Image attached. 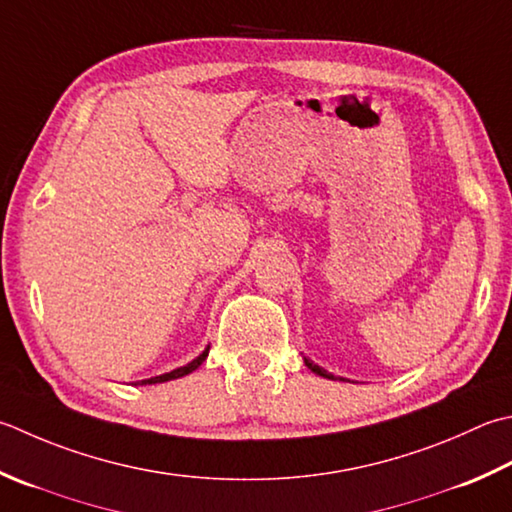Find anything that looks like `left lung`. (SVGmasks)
<instances>
[{
    "label": "left lung",
    "instance_id": "left-lung-1",
    "mask_svg": "<svg viewBox=\"0 0 512 512\" xmlns=\"http://www.w3.org/2000/svg\"><path fill=\"white\" fill-rule=\"evenodd\" d=\"M304 364L310 368V370H313V373L315 375H319V377H326V379H337L333 373H328V370H324V368H319L317 364H313V362H310V359L308 357H304ZM339 379H342V377H339ZM342 382H344V379H342Z\"/></svg>",
    "mask_w": 512,
    "mask_h": 512
}]
</instances>
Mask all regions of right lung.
I'll list each match as a JSON object with an SVG mask.
<instances>
[{"label": "right lung", "instance_id": "right-lung-1", "mask_svg": "<svg viewBox=\"0 0 512 512\" xmlns=\"http://www.w3.org/2000/svg\"><path fill=\"white\" fill-rule=\"evenodd\" d=\"M208 350H210V346L204 350L202 355L195 357L190 364L179 366V368L170 370V373H164V375H157V377H150V379H142V384H162V382H170V379H177V377H184V375H188V373H193L195 368H199V366L204 364V359L208 357Z\"/></svg>", "mask_w": 512, "mask_h": 512}]
</instances>
